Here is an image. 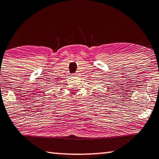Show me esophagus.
<instances>
[{"mask_svg":"<svg viewBox=\"0 0 159 159\" xmlns=\"http://www.w3.org/2000/svg\"><path fill=\"white\" fill-rule=\"evenodd\" d=\"M74 75H75V76H78V75H79V74H75Z\"/></svg>","mask_w":159,"mask_h":159,"instance_id":"obj_1","label":"esophagus"}]
</instances>
